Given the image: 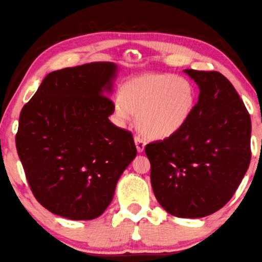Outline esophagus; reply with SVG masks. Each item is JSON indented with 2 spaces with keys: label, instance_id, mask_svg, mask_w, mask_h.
Segmentation results:
<instances>
[{
  "label": "esophagus",
  "instance_id": "1",
  "mask_svg": "<svg viewBox=\"0 0 262 262\" xmlns=\"http://www.w3.org/2000/svg\"><path fill=\"white\" fill-rule=\"evenodd\" d=\"M134 140H135V144H136L137 151L143 152L144 146H145V140L142 136H140V135H136Z\"/></svg>",
  "mask_w": 262,
  "mask_h": 262
}]
</instances>
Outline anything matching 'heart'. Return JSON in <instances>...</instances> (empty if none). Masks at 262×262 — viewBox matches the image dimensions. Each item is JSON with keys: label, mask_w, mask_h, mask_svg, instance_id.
Returning a JSON list of instances; mask_svg holds the SVG:
<instances>
[{"label": "heart", "mask_w": 262, "mask_h": 262, "mask_svg": "<svg viewBox=\"0 0 262 262\" xmlns=\"http://www.w3.org/2000/svg\"><path fill=\"white\" fill-rule=\"evenodd\" d=\"M196 93L182 75L149 74L123 84L115 116L123 125L139 113V126L146 136L165 139L178 133L193 111Z\"/></svg>", "instance_id": "b5f03b06"}]
</instances>
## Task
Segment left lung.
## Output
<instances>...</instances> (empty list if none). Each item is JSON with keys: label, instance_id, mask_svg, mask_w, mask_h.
I'll return each mask as SVG.
<instances>
[{"label": "left lung", "instance_id": "left-lung-1", "mask_svg": "<svg viewBox=\"0 0 262 262\" xmlns=\"http://www.w3.org/2000/svg\"><path fill=\"white\" fill-rule=\"evenodd\" d=\"M199 87L187 123L145 145L157 201L179 217H204L234 196L251 160V118L239 95L216 71L184 70Z\"/></svg>", "mask_w": 262, "mask_h": 262}]
</instances>
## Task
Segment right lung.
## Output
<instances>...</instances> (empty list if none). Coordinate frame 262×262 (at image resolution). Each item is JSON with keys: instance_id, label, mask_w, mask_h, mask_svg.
I'll return each instance as SVG.
<instances>
[{"instance_id": "right-lung-1", "label": "right lung", "mask_w": 262, "mask_h": 262, "mask_svg": "<svg viewBox=\"0 0 262 262\" xmlns=\"http://www.w3.org/2000/svg\"><path fill=\"white\" fill-rule=\"evenodd\" d=\"M117 65L110 61L54 71L21 108L16 147L42 206L71 220H93L112 202L136 156L133 134L108 120Z\"/></svg>"}]
</instances>
